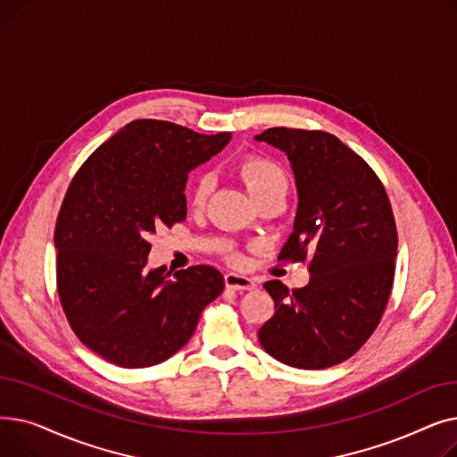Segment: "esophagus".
<instances>
[{
	"label": "esophagus",
	"mask_w": 457,
	"mask_h": 457,
	"mask_svg": "<svg viewBox=\"0 0 457 457\" xmlns=\"http://www.w3.org/2000/svg\"><path fill=\"white\" fill-rule=\"evenodd\" d=\"M224 283H226L228 289H233V291H252L255 287L253 279H250L246 276H241V274H235V272L226 274Z\"/></svg>",
	"instance_id": "esophagus-1"
}]
</instances>
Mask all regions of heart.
<instances>
[{
    "label": "heart",
    "mask_w": 457,
    "mask_h": 457,
    "mask_svg": "<svg viewBox=\"0 0 457 457\" xmlns=\"http://www.w3.org/2000/svg\"><path fill=\"white\" fill-rule=\"evenodd\" d=\"M237 174L241 178L243 185L257 200L262 195H269L274 190H287V179L281 170V166L272 159L261 155H248L237 166ZM212 188V178L209 174L198 176L190 185V204L195 207H204ZM231 262L238 261L237 253L229 255Z\"/></svg>",
    "instance_id": "heart-1"
}]
</instances>
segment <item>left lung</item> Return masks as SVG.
Instances as JSON below:
<instances>
[{"mask_svg":"<svg viewBox=\"0 0 457 457\" xmlns=\"http://www.w3.org/2000/svg\"><path fill=\"white\" fill-rule=\"evenodd\" d=\"M255 140L285 152L296 179L295 229L279 259L311 257L302 289L265 283L276 313L259 343L295 369L339 365L367 343L391 296L398 235L386 187L326 131L270 128Z\"/></svg>","mask_w":457,"mask_h":457,"instance_id":"1","label":"left lung"}]
</instances>
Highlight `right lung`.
<instances>
[{
    "label": "right lung",
    "mask_w": 457,
    "mask_h": 457,
    "mask_svg": "<svg viewBox=\"0 0 457 457\" xmlns=\"http://www.w3.org/2000/svg\"><path fill=\"white\" fill-rule=\"evenodd\" d=\"M164 120H133L71 179L55 224L57 291L70 328L105 361L144 369L166 361L224 291L207 265L146 269L150 237L187 216V174L229 142Z\"/></svg>",
    "instance_id": "add662e5"
}]
</instances>
